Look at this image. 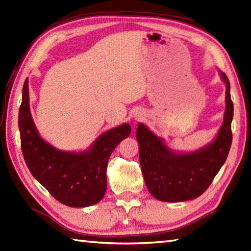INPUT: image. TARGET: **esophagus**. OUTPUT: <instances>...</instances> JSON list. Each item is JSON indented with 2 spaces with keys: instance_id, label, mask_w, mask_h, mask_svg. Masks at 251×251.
<instances>
[{
  "instance_id": "esophagus-1",
  "label": "esophagus",
  "mask_w": 251,
  "mask_h": 251,
  "mask_svg": "<svg viewBox=\"0 0 251 251\" xmlns=\"http://www.w3.org/2000/svg\"><path fill=\"white\" fill-rule=\"evenodd\" d=\"M134 117H135L136 119H141V118H143V117H144V113H143L142 110H137L136 113H135V115H134Z\"/></svg>"
}]
</instances>
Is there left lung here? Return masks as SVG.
<instances>
[{
    "label": "left lung",
    "instance_id": "8db88e82",
    "mask_svg": "<svg viewBox=\"0 0 251 251\" xmlns=\"http://www.w3.org/2000/svg\"><path fill=\"white\" fill-rule=\"evenodd\" d=\"M226 83V110L224 122L215 140L191 152H177L162 138L138 124L136 140L145 183L153 198L162 202H183L205 192L225 164L232 144L231 124L233 103L230 82L219 71Z\"/></svg>",
    "mask_w": 251,
    "mask_h": 251
}]
</instances>
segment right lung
<instances>
[{
    "label": "right lung",
    "mask_w": 251,
    "mask_h": 251,
    "mask_svg": "<svg viewBox=\"0 0 251 251\" xmlns=\"http://www.w3.org/2000/svg\"><path fill=\"white\" fill-rule=\"evenodd\" d=\"M27 78L22 88L18 125L21 150L33 177L51 196L70 207H87L99 203L106 191V170L111 152L131 133L124 124L100 135L83 151H63L38 134L29 104Z\"/></svg>",
    "instance_id": "add662e5"
}]
</instances>
